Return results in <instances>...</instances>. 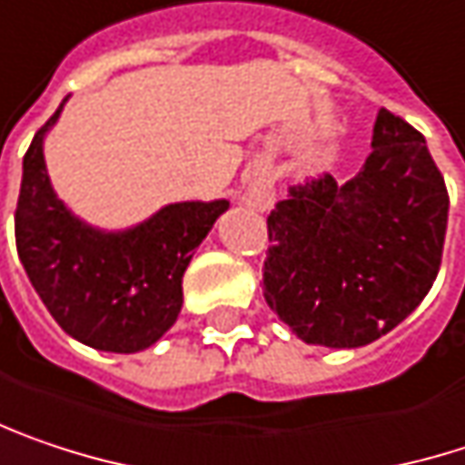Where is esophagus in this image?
Instances as JSON below:
<instances>
[{
	"mask_svg": "<svg viewBox=\"0 0 465 465\" xmlns=\"http://www.w3.org/2000/svg\"><path fill=\"white\" fill-rule=\"evenodd\" d=\"M272 186L269 183H255V186H250V191L244 193V202L250 204V207H255V210H266L269 204H272Z\"/></svg>",
	"mask_w": 465,
	"mask_h": 465,
	"instance_id": "1",
	"label": "esophagus"
}]
</instances>
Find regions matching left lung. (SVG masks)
<instances>
[{
    "instance_id": "8db88e82",
    "label": "left lung",
    "mask_w": 465,
    "mask_h": 465,
    "mask_svg": "<svg viewBox=\"0 0 465 465\" xmlns=\"http://www.w3.org/2000/svg\"><path fill=\"white\" fill-rule=\"evenodd\" d=\"M450 196L423 135L381 108L351 181L324 173L269 215L263 295L301 341L357 349L412 314L442 266Z\"/></svg>"
}]
</instances>
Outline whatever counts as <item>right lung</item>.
<instances>
[{
  "mask_svg": "<svg viewBox=\"0 0 465 465\" xmlns=\"http://www.w3.org/2000/svg\"><path fill=\"white\" fill-rule=\"evenodd\" d=\"M64 104L36 130L23 156L18 258L71 338L98 351L135 354L175 324L186 266L229 202H175L127 232L87 226L55 196L45 164V135Z\"/></svg>",
  "mask_w": 465,
  "mask_h": 465,
  "instance_id": "right-lung-1",
  "label": "right lung"
}]
</instances>
